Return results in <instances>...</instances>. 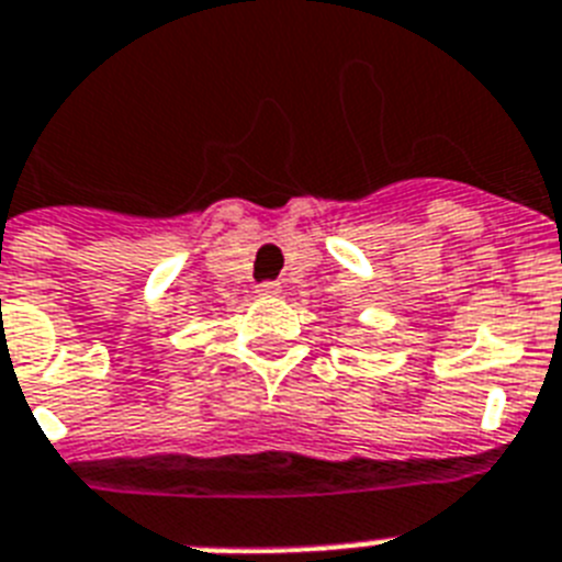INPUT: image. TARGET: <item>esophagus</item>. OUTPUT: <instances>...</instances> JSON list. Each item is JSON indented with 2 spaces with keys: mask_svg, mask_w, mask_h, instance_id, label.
<instances>
[{
  "mask_svg": "<svg viewBox=\"0 0 562 562\" xmlns=\"http://www.w3.org/2000/svg\"><path fill=\"white\" fill-rule=\"evenodd\" d=\"M257 294H259V296H280V294H282V285H280V282H273V280L259 282V285H257Z\"/></svg>",
  "mask_w": 562,
  "mask_h": 562,
  "instance_id": "obj_1",
  "label": "esophagus"
}]
</instances>
